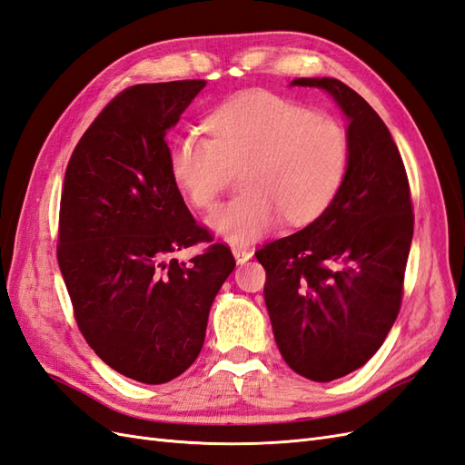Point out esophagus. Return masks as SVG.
Masks as SVG:
<instances>
[{"mask_svg":"<svg viewBox=\"0 0 465 465\" xmlns=\"http://www.w3.org/2000/svg\"><path fill=\"white\" fill-rule=\"evenodd\" d=\"M233 257H235V261L237 263H245V261H249L253 257V252L252 249H247V247H242V245H233Z\"/></svg>","mask_w":465,"mask_h":465,"instance_id":"1","label":"esophagus"}]
</instances>
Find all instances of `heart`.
<instances>
[{"instance_id": "obj_1", "label": "heart", "mask_w": 465, "mask_h": 465, "mask_svg": "<svg viewBox=\"0 0 465 465\" xmlns=\"http://www.w3.org/2000/svg\"><path fill=\"white\" fill-rule=\"evenodd\" d=\"M194 134L169 153L173 184L198 212L216 208L233 174L242 196L208 220L230 243H249L277 228L322 218L350 169L348 131L308 105L269 90H249L218 104Z\"/></svg>"}]
</instances>
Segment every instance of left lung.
Listing matches in <instances>:
<instances>
[{
  "instance_id": "8db88e82",
  "label": "left lung",
  "mask_w": 465,
  "mask_h": 465,
  "mask_svg": "<svg viewBox=\"0 0 465 465\" xmlns=\"http://www.w3.org/2000/svg\"><path fill=\"white\" fill-rule=\"evenodd\" d=\"M292 86L326 90L340 104L350 119V169L322 218L255 257L282 360L328 383L371 360L395 324L414 213L401 153L371 105L336 78Z\"/></svg>"
}]
</instances>
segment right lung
<instances>
[{
  "mask_svg": "<svg viewBox=\"0 0 465 465\" xmlns=\"http://www.w3.org/2000/svg\"><path fill=\"white\" fill-rule=\"evenodd\" d=\"M206 80L135 84L105 105L68 161L56 257L74 320L104 363L139 383L184 373L235 267L169 173V131ZM204 244L181 264L170 255Z\"/></svg>",
  "mask_w": 465,
  "mask_h": 465,
  "instance_id": "right-lung-1",
  "label": "right lung"
}]
</instances>
